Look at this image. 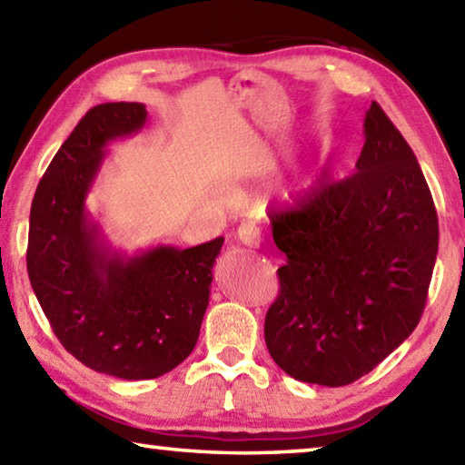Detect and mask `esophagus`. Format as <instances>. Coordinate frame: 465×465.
Masks as SVG:
<instances>
[{
  "instance_id": "obj_1",
  "label": "esophagus",
  "mask_w": 465,
  "mask_h": 465,
  "mask_svg": "<svg viewBox=\"0 0 465 465\" xmlns=\"http://www.w3.org/2000/svg\"><path fill=\"white\" fill-rule=\"evenodd\" d=\"M238 240H240V243H243V246H248V248L261 246V233H258L256 223L242 222L238 227Z\"/></svg>"
}]
</instances>
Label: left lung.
Returning <instances> with one entry per match:
<instances>
[{"mask_svg": "<svg viewBox=\"0 0 465 465\" xmlns=\"http://www.w3.org/2000/svg\"><path fill=\"white\" fill-rule=\"evenodd\" d=\"M363 135L355 174L271 217L285 264L264 341L287 375L326 388L357 381L412 334L437 261L429 184L377 102Z\"/></svg>", "mask_w": 465, "mask_h": 465, "instance_id": "8db88e82", "label": "left lung"}]
</instances>
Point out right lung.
Listing matches in <instances>:
<instances>
[{
    "label": "right lung",
    "mask_w": 465,
    "mask_h": 465,
    "mask_svg": "<svg viewBox=\"0 0 465 465\" xmlns=\"http://www.w3.org/2000/svg\"><path fill=\"white\" fill-rule=\"evenodd\" d=\"M145 123L139 102L88 110L38 183L26 252L30 285L61 344L94 371L129 381L153 380L191 355L223 246V238L135 254L110 246L85 199L106 145Z\"/></svg>",
    "instance_id": "1"
}]
</instances>
